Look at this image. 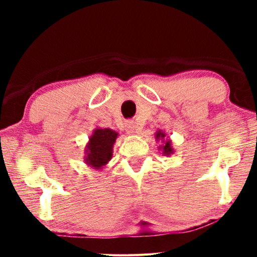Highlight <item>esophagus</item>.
I'll use <instances>...</instances> for the list:
<instances>
[{
    "label": "esophagus",
    "instance_id": "esophagus-1",
    "mask_svg": "<svg viewBox=\"0 0 257 257\" xmlns=\"http://www.w3.org/2000/svg\"><path fill=\"white\" fill-rule=\"evenodd\" d=\"M139 131H140V128L134 120H129V122L125 123V132L128 134H138Z\"/></svg>",
    "mask_w": 257,
    "mask_h": 257
}]
</instances>
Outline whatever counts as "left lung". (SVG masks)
Segmentation results:
<instances>
[{"label":"left lung","mask_w":257,"mask_h":257,"mask_svg":"<svg viewBox=\"0 0 257 257\" xmlns=\"http://www.w3.org/2000/svg\"><path fill=\"white\" fill-rule=\"evenodd\" d=\"M156 139H157V140L163 141V145L159 146V149L163 151V155H166V156L172 155V153L174 152L173 147H172V141H170L169 139L164 140V139H166V133H163L162 131H158L157 133H156Z\"/></svg>","instance_id":"8db88e82"}]
</instances>
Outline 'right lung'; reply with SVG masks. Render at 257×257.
Segmentation results:
<instances>
[{"label": "right lung", "mask_w": 257, "mask_h": 257, "mask_svg": "<svg viewBox=\"0 0 257 257\" xmlns=\"http://www.w3.org/2000/svg\"><path fill=\"white\" fill-rule=\"evenodd\" d=\"M118 133L111 129H94L85 146L84 162L94 169H101L112 158V147Z\"/></svg>", "instance_id": "obj_1"}]
</instances>
